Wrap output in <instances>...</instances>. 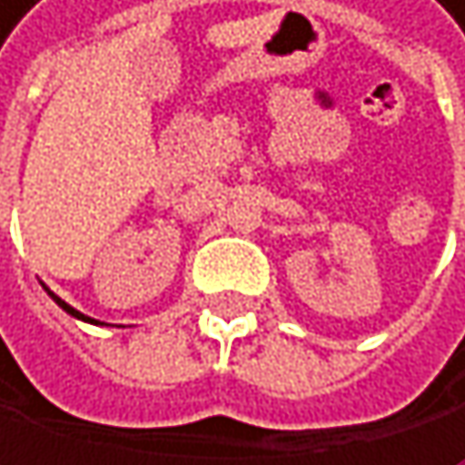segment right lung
<instances>
[{"mask_svg":"<svg viewBox=\"0 0 465 465\" xmlns=\"http://www.w3.org/2000/svg\"><path fill=\"white\" fill-rule=\"evenodd\" d=\"M48 295H51V298H54V301H57V303L63 306V310H65V312H69V315H74V318H84V321H92V318H86L84 312H77V310H74V306H69V303H65V301H60V298L54 295V292H48Z\"/></svg>","mask_w":465,"mask_h":465,"instance_id":"add662e5","label":"right lung"}]
</instances>
